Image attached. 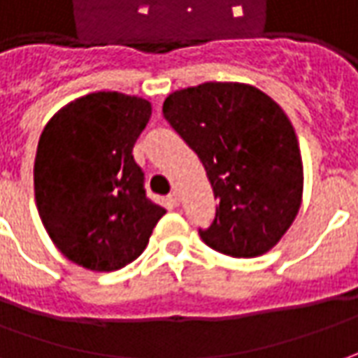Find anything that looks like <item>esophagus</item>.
Listing matches in <instances>:
<instances>
[{"label":"esophagus","mask_w":358,"mask_h":358,"mask_svg":"<svg viewBox=\"0 0 358 358\" xmlns=\"http://www.w3.org/2000/svg\"><path fill=\"white\" fill-rule=\"evenodd\" d=\"M169 201H170V206H178L180 203V196H178V192L174 189V192H170L169 194Z\"/></svg>","instance_id":"34e87169"}]
</instances>
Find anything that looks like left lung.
Masks as SVG:
<instances>
[{
  "instance_id": "left-lung-1",
  "label": "left lung",
  "mask_w": 358,
  "mask_h": 358,
  "mask_svg": "<svg viewBox=\"0 0 358 358\" xmlns=\"http://www.w3.org/2000/svg\"><path fill=\"white\" fill-rule=\"evenodd\" d=\"M164 119L201 160L220 199L203 243L235 259L271 250L301 203L303 169L290 119L264 92L206 82L164 99Z\"/></svg>"
}]
</instances>
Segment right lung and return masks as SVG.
<instances>
[{"label":"right lung","instance_id":"obj_1","mask_svg":"<svg viewBox=\"0 0 358 358\" xmlns=\"http://www.w3.org/2000/svg\"><path fill=\"white\" fill-rule=\"evenodd\" d=\"M150 103L117 92L78 97L38 138L35 199L52 243L68 261L97 272L133 262L166 213L147 198L133 147Z\"/></svg>","mask_w":358,"mask_h":358}]
</instances>
